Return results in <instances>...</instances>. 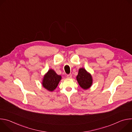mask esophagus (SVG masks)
Masks as SVG:
<instances>
[{
	"label": "esophagus",
	"instance_id": "34e87169",
	"mask_svg": "<svg viewBox=\"0 0 132 132\" xmlns=\"http://www.w3.org/2000/svg\"><path fill=\"white\" fill-rule=\"evenodd\" d=\"M72 77V75L71 74H68L67 75V78H71Z\"/></svg>",
	"mask_w": 132,
	"mask_h": 132
}]
</instances>
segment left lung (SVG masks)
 <instances>
[{"mask_svg":"<svg viewBox=\"0 0 132 132\" xmlns=\"http://www.w3.org/2000/svg\"><path fill=\"white\" fill-rule=\"evenodd\" d=\"M76 78L79 85L84 89H88L92 85V79L91 75L83 68L79 69Z\"/></svg>","mask_w":132,"mask_h":132,"instance_id":"8db88e82","label":"left lung"}]
</instances>
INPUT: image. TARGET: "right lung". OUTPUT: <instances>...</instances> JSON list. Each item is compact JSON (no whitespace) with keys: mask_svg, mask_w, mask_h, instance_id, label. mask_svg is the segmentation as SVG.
<instances>
[{"mask_svg":"<svg viewBox=\"0 0 132 132\" xmlns=\"http://www.w3.org/2000/svg\"><path fill=\"white\" fill-rule=\"evenodd\" d=\"M62 77L58 75L53 69H50L44 77L43 86L47 90L52 91L57 87Z\"/></svg>","mask_w":132,"mask_h":132,"instance_id":"right-lung-1","label":"right lung"}]
</instances>
